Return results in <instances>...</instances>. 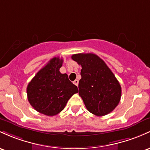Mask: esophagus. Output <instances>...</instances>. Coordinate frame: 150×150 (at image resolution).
<instances>
[{
  "label": "esophagus",
  "mask_w": 150,
  "mask_h": 150,
  "mask_svg": "<svg viewBox=\"0 0 150 150\" xmlns=\"http://www.w3.org/2000/svg\"><path fill=\"white\" fill-rule=\"evenodd\" d=\"M78 83H79L78 80H74V81H73V83L75 84V85H77V86H78Z\"/></svg>",
  "instance_id": "1"
}]
</instances>
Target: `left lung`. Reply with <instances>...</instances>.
<instances>
[{"label":"left lung","instance_id":"obj_1","mask_svg":"<svg viewBox=\"0 0 150 150\" xmlns=\"http://www.w3.org/2000/svg\"><path fill=\"white\" fill-rule=\"evenodd\" d=\"M82 67L79 81V95L88 110L97 116L113 111L120 101V84L106 63L93 53L72 55Z\"/></svg>","mask_w":150,"mask_h":150}]
</instances>
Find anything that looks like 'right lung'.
Here are the masks:
<instances>
[{"instance_id":"add662e5","label":"right lung","mask_w":150,"mask_h":150,"mask_svg":"<svg viewBox=\"0 0 150 150\" xmlns=\"http://www.w3.org/2000/svg\"><path fill=\"white\" fill-rule=\"evenodd\" d=\"M63 60L55 57L40 69L27 87L28 100L36 111L54 116L65 108L67 101L78 93L76 85L69 80L60 68Z\"/></svg>"}]
</instances>
